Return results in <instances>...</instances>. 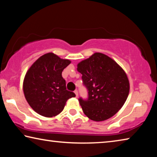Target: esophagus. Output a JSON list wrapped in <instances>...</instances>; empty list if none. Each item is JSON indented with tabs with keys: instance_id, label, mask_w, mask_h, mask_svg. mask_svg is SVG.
I'll list each match as a JSON object with an SVG mask.
<instances>
[{
	"instance_id": "34e87169",
	"label": "esophagus",
	"mask_w": 157,
	"mask_h": 157,
	"mask_svg": "<svg viewBox=\"0 0 157 157\" xmlns=\"http://www.w3.org/2000/svg\"><path fill=\"white\" fill-rule=\"evenodd\" d=\"M74 93H75V94L76 95V98H78V90H75V91H74Z\"/></svg>"
}]
</instances>
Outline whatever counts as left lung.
Returning <instances> with one entry per match:
<instances>
[{"label":"left lung","instance_id":"obj_1","mask_svg":"<svg viewBox=\"0 0 157 157\" xmlns=\"http://www.w3.org/2000/svg\"><path fill=\"white\" fill-rule=\"evenodd\" d=\"M88 91V98H79L84 113L94 121L110 118L121 109L129 91L126 73L107 55L95 52L78 64Z\"/></svg>","mask_w":157,"mask_h":157}]
</instances>
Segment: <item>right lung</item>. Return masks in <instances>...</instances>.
I'll return each mask as SVG.
<instances>
[{
    "label": "right lung",
    "mask_w": 157,
    "mask_h": 157,
    "mask_svg": "<svg viewBox=\"0 0 157 157\" xmlns=\"http://www.w3.org/2000/svg\"><path fill=\"white\" fill-rule=\"evenodd\" d=\"M71 63L52 52L42 55L26 73L23 92L28 104L39 115L48 118L62 112L66 101L75 97L66 90L63 69Z\"/></svg>",
    "instance_id": "add662e5"
}]
</instances>
